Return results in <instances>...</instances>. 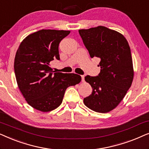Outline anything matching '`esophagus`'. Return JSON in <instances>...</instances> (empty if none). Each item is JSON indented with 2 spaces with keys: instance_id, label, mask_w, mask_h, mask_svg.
I'll list each match as a JSON object with an SVG mask.
<instances>
[{
  "instance_id": "34e87169",
  "label": "esophagus",
  "mask_w": 149,
  "mask_h": 149,
  "mask_svg": "<svg viewBox=\"0 0 149 149\" xmlns=\"http://www.w3.org/2000/svg\"><path fill=\"white\" fill-rule=\"evenodd\" d=\"M81 79H82V82H84L85 81V77L83 75H81Z\"/></svg>"
}]
</instances>
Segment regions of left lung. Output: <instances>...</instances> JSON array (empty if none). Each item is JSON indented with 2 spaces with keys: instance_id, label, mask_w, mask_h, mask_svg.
<instances>
[{
  "instance_id": "obj_1",
  "label": "left lung",
  "mask_w": 149,
  "mask_h": 149,
  "mask_svg": "<svg viewBox=\"0 0 149 149\" xmlns=\"http://www.w3.org/2000/svg\"><path fill=\"white\" fill-rule=\"evenodd\" d=\"M79 32L91 58L100 59L98 76L85 77L92 93L83 102L93 111L108 113L121 102L133 81L129 44L123 34L104 26L79 30Z\"/></svg>"
}]
</instances>
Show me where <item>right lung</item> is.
Returning <instances> with one entry per match:
<instances>
[{"mask_svg":"<svg viewBox=\"0 0 149 149\" xmlns=\"http://www.w3.org/2000/svg\"><path fill=\"white\" fill-rule=\"evenodd\" d=\"M68 30H41L24 38L16 52L14 71L20 91L28 104L49 112L62 102L66 89L81 82L80 75L54 72L51 61L60 60L58 47Z\"/></svg>","mask_w":149,"mask_h":149,"instance_id":"add662e5","label":"right lung"}]
</instances>
